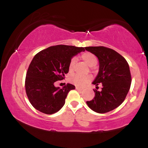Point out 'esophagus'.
<instances>
[{
	"label": "esophagus",
	"instance_id": "1",
	"mask_svg": "<svg viewBox=\"0 0 148 148\" xmlns=\"http://www.w3.org/2000/svg\"><path fill=\"white\" fill-rule=\"evenodd\" d=\"M76 89L77 90V91H82V90H83V88H81V87H79L77 86L76 87Z\"/></svg>",
	"mask_w": 148,
	"mask_h": 148
}]
</instances>
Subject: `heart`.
I'll return each instance as SVG.
<instances>
[{
    "mask_svg": "<svg viewBox=\"0 0 148 148\" xmlns=\"http://www.w3.org/2000/svg\"><path fill=\"white\" fill-rule=\"evenodd\" d=\"M82 58L84 61L89 65V66H95L97 63V58L93 53L90 52H86L82 54ZM76 59L75 57L72 58L69 63V71L73 72L76 64ZM91 77L89 75H80V74H74L72 75L70 78V81L71 83L74 84L78 87H83L87 84L91 80Z\"/></svg>",
    "mask_w": 148,
    "mask_h": 148,
    "instance_id": "heart-1",
    "label": "heart"
}]
</instances>
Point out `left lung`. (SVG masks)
Wrapping results in <instances>:
<instances>
[{"mask_svg":"<svg viewBox=\"0 0 148 148\" xmlns=\"http://www.w3.org/2000/svg\"><path fill=\"white\" fill-rule=\"evenodd\" d=\"M85 49L97 57L99 71L92 84L102 85L101 91L94 90L95 95L86 103L99 114L114 110L122 104L130 89L131 75L128 62L115 50L104 46L86 47Z\"/></svg>","mask_w":148,"mask_h":148,"instance_id":"obj_1","label":"left lung"}]
</instances>
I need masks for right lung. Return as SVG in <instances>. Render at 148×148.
<instances>
[{
    "mask_svg": "<svg viewBox=\"0 0 148 148\" xmlns=\"http://www.w3.org/2000/svg\"><path fill=\"white\" fill-rule=\"evenodd\" d=\"M84 51L83 47L57 45L42 50L34 57L26 74L25 90L35 109L53 114L62 108L69 92L75 86L67 84L61 89L55 86V82L64 78L71 59Z\"/></svg>",
    "mask_w": 148,
    "mask_h": 148,
    "instance_id": "obj_1",
    "label": "right lung"
}]
</instances>
